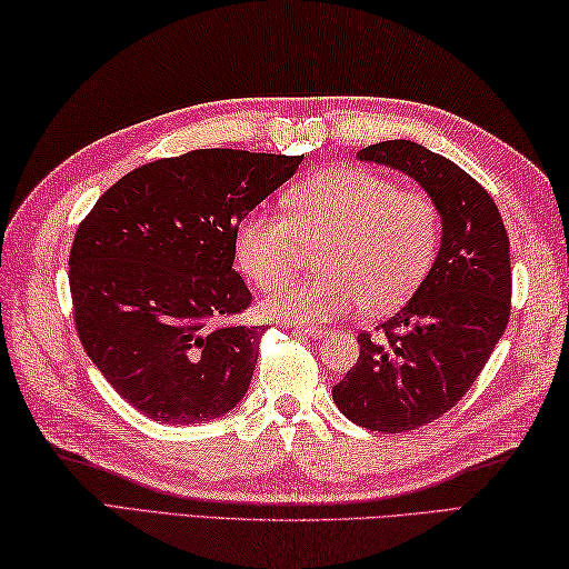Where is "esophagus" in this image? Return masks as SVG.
<instances>
[{
	"label": "esophagus",
	"instance_id": "esophagus-1",
	"mask_svg": "<svg viewBox=\"0 0 569 569\" xmlns=\"http://www.w3.org/2000/svg\"><path fill=\"white\" fill-rule=\"evenodd\" d=\"M292 331H295L297 336H305V339H315V341L323 339V336H329V331L321 329V327H295Z\"/></svg>",
	"mask_w": 569,
	"mask_h": 569
}]
</instances>
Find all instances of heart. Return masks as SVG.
<instances>
[{
  "label": "heart",
  "mask_w": 569,
  "mask_h": 569,
  "mask_svg": "<svg viewBox=\"0 0 569 569\" xmlns=\"http://www.w3.org/2000/svg\"><path fill=\"white\" fill-rule=\"evenodd\" d=\"M287 216L252 211L236 228L240 270L260 289L280 287L307 247L320 246L317 278L277 289L270 317L319 323L361 305L390 311L430 272L442 216L422 191H400L366 169L317 173L287 193Z\"/></svg>",
  "instance_id": "obj_1"
}]
</instances>
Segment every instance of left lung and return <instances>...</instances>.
Returning a JSON list of instances; mask_svg holds the SVG:
<instances>
[{
    "label": "left lung",
    "mask_w": 569,
    "mask_h": 569,
    "mask_svg": "<svg viewBox=\"0 0 569 569\" xmlns=\"http://www.w3.org/2000/svg\"><path fill=\"white\" fill-rule=\"evenodd\" d=\"M356 157L408 173L442 216L422 284L376 333H358V363L331 390L351 422L398 435L455 408L489 361L511 317V246L489 191L455 161L410 139Z\"/></svg>",
    "instance_id": "left-lung-1"
}]
</instances>
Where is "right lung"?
Instances as JSON below:
<instances>
[{
	"label": "right lung",
	"mask_w": 569,
	"mask_h": 569,
	"mask_svg": "<svg viewBox=\"0 0 569 569\" xmlns=\"http://www.w3.org/2000/svg\"><path fill=\"white\" fill-rule=\"evenodd\" d=\"M305 157L193 149L149 161L80 220L68 282L78 339L149 420L208 422L248 392L262 327L233 270L236 228Z\"/></svg>",
	"instance_id": "add662e5"
}]
</instances>
